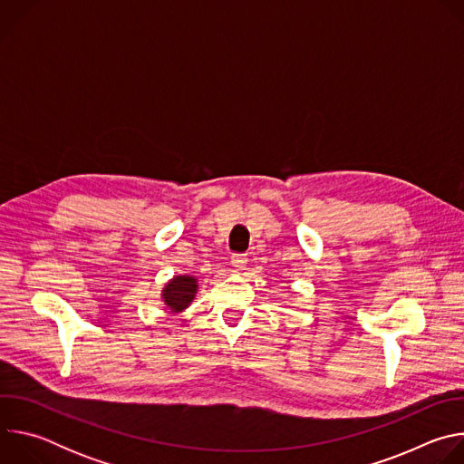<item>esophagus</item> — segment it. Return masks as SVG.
<instances>
[{
    "label": "esophagus",
    "instance_id": "34e87169",
    "mask_svg": "<svg viewBox=\"0 0 464 464\" xmlns=\"http://www.w3.org/2000/svg\"><path fill=\"white\" fill-rule=\"evenodd\" d=\"M246 264H247L246 255H233L231 256V266L235 268V272H242L246 268Z\"/></svg>",
    "mask_w": 464,
    "mask_h": 464
}]
</instances>
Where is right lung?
I'll return each mask as SVG.
<instances>
[{
    "instance_id": "add662e5",
    "label": "right lung",
    "mask_w": 464,
    "mask_h": 464,
    "mask_svg": "<svg viewBox=\"0 0 464 464\" xmlns=\"http://www.w3.org/2000/svg\"><path fill=\"white\" fill-rule=\"evenodd\" d=\"M198 292V279L192 276H176L161 290V299L172 314L183 312Z\"/></svg>"
}]
</instances>
